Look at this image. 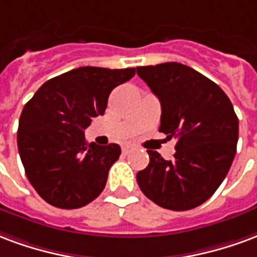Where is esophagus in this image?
<instances>
[{"instance_id": "1", "label": "esophagus", "mask_w": 257, "mask_h": 257, "mask_svg": "<svg viewBox=\"0 0 257 257\" xmlns=\"http://www.w3.org/2000/svg\"><path fill=\"white\" fill-rule=\"evenodd\" d=\"M133 149H134V147L130 145V144H126V145H123V147H121V152H123L124 155H127V153L133 151Z\"/></svg>"}]
</instances>
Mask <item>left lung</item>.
Wrapping results in <instances>:
<instances>
[{
	"label": "left lung",
	"mask_w": 257,
	"mask_h": 257,
	"mask_svg": "<svg viewBox=\"0 0 257 257\" xmlns=\"http://www.w3.org/2000/svg\"><path fill=\"white\" fill-rule=\"evenodd\" d=\"M162 104L159 131L178 141L171 160L148 151L138 171L142 193L157 205L188 211L205 203L223 182L237 151L238 117L223 90L181 63L137 67Z\"/></svg>",
	"instance_id": "1"
}]
</instances>
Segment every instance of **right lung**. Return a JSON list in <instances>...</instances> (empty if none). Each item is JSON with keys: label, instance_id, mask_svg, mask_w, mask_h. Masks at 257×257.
I'll use <instances>...</instances> for the list:
<instances>
[{"label": "right lung", "instance_id": "obj_1", "mask_svg": "<svg viewBox=\"0 0 257 257\" xmlns=\"http://www.w3.org/2000/svg\"><path fill=\"white\" fill-rule=\"evenodd\" d=\"M136 68L79 67L49 79L24 105L18 128L19 155L30 183L46 203L75 209L91 203L105 188L117 144H87L85 130L104 115L116 86Z\"/></svg>", "mask_w": 257, "mask_h": 257}]
</instances>
